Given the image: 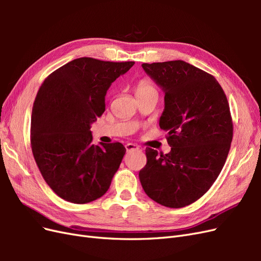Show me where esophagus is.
Returning <instances> with one entry per match:
<instances>
[{"instance_id": "obj_1", "label": "esophagus", "mask_w": 261, "mask_h": 261, "mask_svg": "<svg viewBox=\"0 0 261 261\" xmlns=\"http://www.w3.org/2000/svg\"><path fill=\"white\" fill-rule=\"evenodd\" d=\"M125 148H126V151L127 152H132V151H138L139 150V147L137 146V145H135V144H126V146H125Z\"/></svg>"}]
</instances>
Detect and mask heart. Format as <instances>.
<instances>
[{"label": "heart", "instance_id": "obj_1", "mask_svg": "<svg viewBox=\"0 0 261 261\" xmlns=\"http://www.w3.org/2000/svg\"><path fill=\"white\" fill-rule=\"evenodd\" d=\"M152 91H156V89L151 82H149L147 80H141L140 82L137 83L136 96H138V94H144L147 92H152Z\"/></svg>", "mask_w": 261, "mask_h": 261}]
</instances>
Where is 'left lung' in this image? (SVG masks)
Segmentation results:
<instances>
[{"mask_svg":"<svg viewBox=\"0 0 261 261\" xmlns=\"http://www.w3.org/2000/svg\"><path fill=\"white\" fill-rule=\"evenodd\" d=\"M143 68L164 90L159 125L171 151L146 148L140 183L162 206L185 207L206 194L223 169L233 138L230 106L215 77L184 61L144 63Z\"/></svg>","mask_w":261,"mask_h":261,"instance_id":"left-lung-1","label":"left lung"}]
</instances>
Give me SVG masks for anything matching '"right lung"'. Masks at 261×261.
Listing matches in <instances>:
<instances>
[{"label":"right lung","mask_w":261,"mask_h":261,"mask_svg":"<svg viewBox=\"0 0 261 261\" xmlns=\"http://www.w3.org/2000/svg\"><path fill=\"white\" fill-rule=\"evenodd\" d=\"M135 62L81 58L45 78L34 102L30 144L45 183L62 199L87 203L103 196L126 152L121 143L92 144L90 125L106 94Z\"/></svg>","instance_id":"1"}]
</instances>
